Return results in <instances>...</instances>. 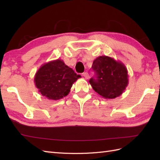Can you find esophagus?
<instances>
[{
	"mask_svg": "<svg viewBox=\"0 0 160 160\" xmlns=\"http://www.w3.org/2000/svg\"><path fill=\"white\" fill-rule=\"evenodd\" d=\"M82 76L84 77V78H85V79H89V73H88L87 72H85V73H83V74H82Z\"/></svg>",
	"mask_w": 160,
	"mask_h": 160,
	"instance_id": "esophagus-1",
	"label": "esophagus"
}]
</instances>
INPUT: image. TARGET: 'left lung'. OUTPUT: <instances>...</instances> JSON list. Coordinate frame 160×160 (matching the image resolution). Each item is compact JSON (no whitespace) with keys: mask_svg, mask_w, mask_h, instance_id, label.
<instances>
[{"mask_svg":"<svg viewBox=\"0 0 160 160\" xmlns=\"http://www.w3.org/2000/svg\"><path fill=\"white\" fill-rule=\"evenodd\" d=\"M91 68L96 72V78H91L89 83L93 90L105 99H114L121 96L128 86V71L120 61L102 56L94 60Z\"/></svg>","mask_w":160,"mask_h":160,"instance_id":"left-lung-1","label":"left lung"}]
</instances>
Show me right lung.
I'll use <instances>...</instances> for the list:
<instances>
[{"instance_id": "add662e5", "label": "right lung", "mask_w": 160, "mask_h": 160, "mask_svg": "<svg viewBox=\"0 0 160 160\" xmlns=\"http://www.w3.org/2000/svg\"><path fill=\"white\" fill-rule=\"evenodd\" d=\"M81 77L58 59L43 64L35 74L34 82L42 96L58 100L67 96L73 84Z\"/></svg>"}]
</instances>
